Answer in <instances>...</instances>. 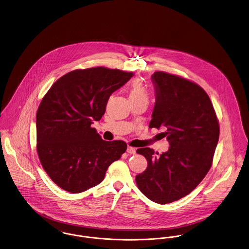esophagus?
<instances>
[{
	"label": "esophagus",
	"mask_w": 249,
	"mask_h": 249,
	"mask_svg": "<svg viewBox=\"0 0 249 249\" xmlns=\"http://www.w3.org/2000/svg\"><path fill=\"white\" fill-rule=\"evenodd\" d=\"M126 152L130 153V154H135V153H136V149H135V148H133V147H127Z\"/></svg>",
	"instance_id": "esophagus-1"
}]
</instances>
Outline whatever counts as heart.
Returning <instances> with one entry per match:
<instances>
[{
    "label": "heart",
    "mask_w": 249,
    "mask_h": 249,
    "mask_svg": "<svg viewBox=\"0 0 249 249\" xmlns=\"http://www.w3.org/2000/svg\"><path fill=\"white\" fill-rule=\"evenodd\" d=\"M128 94H129L130 101L148 100L149 99L148 90L141 80H134L130 84Z\"/></svg>",
    "instance_id": "obj_1"
}]
</instances>
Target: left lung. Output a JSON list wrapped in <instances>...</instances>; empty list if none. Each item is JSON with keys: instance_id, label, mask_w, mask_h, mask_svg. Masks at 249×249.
Segmentation results:
<instances>
[{"instance_id": "8db88e82", "label": "left lung", "mask_w": 249, "mask_h": 249, "mask_svg": "<svg viewBox=\"0 0 249 249\" xmlns=\"http://www.w3.org/2000/svg\"><path fill=\"white\" fill-rule=\"evenodd\" d=\"M156 91L150 128L162 127L169 150L159 156L151 148L137 152L148 162L136 177L141 193L157 204L192 193L209 171L219 138V124L206 91L194 82L164 71L152 76Z\"/></svg>"}]
</instances>
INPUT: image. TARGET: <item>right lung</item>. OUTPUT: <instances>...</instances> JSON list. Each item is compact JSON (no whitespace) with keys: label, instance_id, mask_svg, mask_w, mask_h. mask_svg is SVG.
<instances>
[{"label":"right lung","instance_id":"obj_1","mask_svg":"<svg viewBox=\"0 0 249 249\" xmlns=\"http://www.w3.org/2000/svg\"><path fill=\"white\" fill-rule=\"evenodd\" d=\"M133 72L95 67L55 81L36 114L37 152L44 171L71 194L100 183L111 162L126 151L124 141H105L91 124L105 113L109 96Z\"/></svg>","mask_w":249,"mask_h":249}]
</instances>
